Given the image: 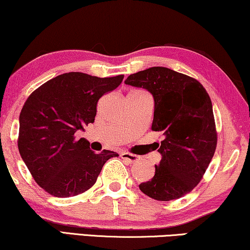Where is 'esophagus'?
I'll return each mask as SVG.
<instances>
[{"mask_svg": "<svg viewBox=\"0 0 250 250\" xmlns=\"http://www.w3.org/2000/svg\"><path fill=\"white\" fill-rule=\"evenodd\" d=\"M121 157H122V159L126 160V161L131 162V163H133V162H137V161L139 160V156L135 155V154L128 153V152H124V153H121Z\"/></svg>", "mask_w": 250, "mask_h": 250, "instance_id": "1", "label": "esophagus"}]
</instances>
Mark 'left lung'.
Masks as SVG:
<instances>
[{
    "label": "left lung",
    "mask_w": 250,
    "mask_h": 250,
    "mask_svg": "<svg viewBox=\"0 0 250 250\" xmlns=\"http://www.w3.org/2000/svg\"><path fill=\"white\" fill-rule=\"evenodd\" d=\"M126 85L143 87L153 95V131L163 136L152 180L139 189L150 198L170 202L190 192L208 167L217 145L212 101L192 77L164 66L130 75Z\"/></svg>",
    "instance_id": "8db88e82"
}]
</instances>
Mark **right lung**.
<instances>
[{"label": "right lung", "mask_w": 250, "mask_h": 250, "mask_svg": "<svg viewBox=\"0 0 250 250\" xmlns=\"http://www.w3.org/2000/svg\"><path fill=\"white\" fill-rule=\"evenodd\" d=\"M124 75L98 78L68 72L48 80L24 102L19 117V153L37 185L55 197H72L93 187L111 150L96 154L77 130L93 124L97 102L119 87Z\"/></svg>", "instance_id": "obj_1"}]
</instances>
